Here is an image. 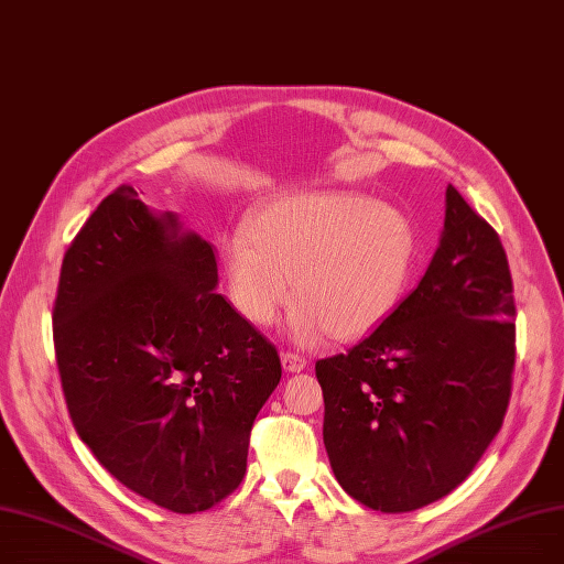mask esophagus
I'll use <instances>...</instances> for the list:
<instances>
[{"label": "esophagus", "mask_w": 564, "mask_h": 564, "mask_svg": "<svg viewBox=\"0 0 564 564\" xmlns=\"http://www.w3.org/2000/svg\"><path fill=\"white\" fill-rule=\"evenodd\" d=\"M281 364L288 373H300L306 369V359L297 352H290V350L281 352Z\"/></svg>", "instance_id": "obj_1"}]
</instances>
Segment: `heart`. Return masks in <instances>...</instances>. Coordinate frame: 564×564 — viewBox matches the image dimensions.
<instances>
[{
  "label": "heart",
  "mask_w": 564,
  "mask_h": 564,
  "mask_svg": "<svg viewBox=\"0 0 564 564\" xmlns=\"http://www.w3.org/2000/svg\"><path fill=\"white\" fill-rule=\"evenodd\" d=\"M414 258L408 216L346 191L300 193L262 209L251 235L224 243L235 308L258 327L279 321L295 295L292 332L304 343L369 334L397 304Z\"/></svg>",
  "instance_id": "b5f03b06"
}]
</instances>
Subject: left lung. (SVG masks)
I'll list each match as a JSON object with an SVG mask.
<instances>
[{"label":"left lung","instance_id":"8db88e82","mask_svg":"<svg viewBox=\"0 0 564 564\" xmlns=\"http://www.w3.org/2000/svg\"><path fill=\"white\" fill-rule=\"evenodd\" d=\"M513 315L502 241L449 184L420 285L346 355L315 361L325 447L348 496L401 513L465 481L509 405Z\"/></svg>","mask_w":564,"mask_h":564}]
</instances>
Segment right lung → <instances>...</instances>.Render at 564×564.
Here are the masks:
<instances>
[{"label": "right lung", "mask_w": 564, "mask_h": 564, "mask_svg": "<svg viewBox=\"0 0 564 564\" xmlns=\"http://www.w3.org/2000/svg\"><path fill=\"white\" fill-rule=\"evenodd\" d=\"M216 281L212 243L121 184L68 243L53 304L73 426L117 481L177 513L237 491L281 380L276 348Z\"/></svg>", "instance_id": "obj_1"}]
</instances>
